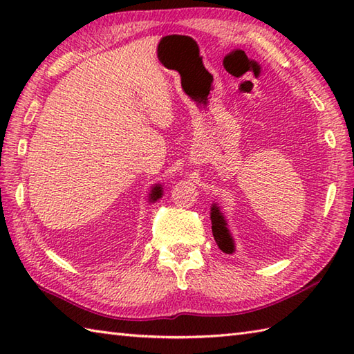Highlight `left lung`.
<instances>
[{
    "mask_svg": "<svg viewBox=\"0 0 354 354\" xmlns=\"http://www.w3.org/2000/svg\"><path fill=\"white\" fill-rule=\"evenodd\" d=\"M212 223H213V227H212L213 236H214L217 246H219L221 250L227 254L234 252V243H232V239L228 232L227 223H225L223 216L216 205H213V208H212Z\"/></svg>",
    "mask_w": 354,
    "mask_h": 354,
    "instance_id": "1",
    "label": "left lung"
}]
</instances>
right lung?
<instances>
[{"label": "right lung", "mask_w": 354, "mask_h": 354, "mask_svg": "<svg viewBox=\"0 0 354 354\" xmlns=\"http://www.w3.org/2000/svg\"><path fill=\"white\" fill-rule=\"evenodd\" d=\"M161 194H162V190H161V187L160 185H155L153 187V190H152V193H150V201H156V199H160L161 198Z\"/></svg>", "instance_id": "1"}]
</instances>
